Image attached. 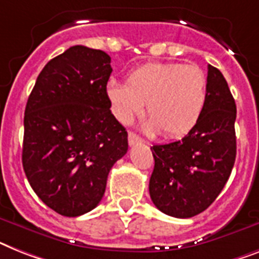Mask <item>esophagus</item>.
<instances>
[{"instance_id":"34e87169","label":"esophagus","mask_w":259,"mask_h":259,"mask_svg":"<svg viewBox=\"0 0 259 259\" xmlns=\"http://www.w3.org/2000/svg\"><path fill=\"white\" fill-rule=\"evenodd\" d=\"M140 143H142V139L139 138L138 135L132 131L128 132V144L135 145V144H140Z\"/></svg>"}]
</instances>
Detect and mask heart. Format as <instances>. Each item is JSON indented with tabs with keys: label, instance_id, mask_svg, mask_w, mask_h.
Segmentation results:
<instances>
[{
	"label": "heart",
	"instance_id": "heart-1",
	"mask_svg": "<svg viewBox=\"0 0 259 259\" xmlns=\"http://www.w3.org/2000/svg\"><path fill=\"white\" fill-rule=\"evenodd\" d=\"M107 96L117 120L128 123L147 103L148 132L181 138L200 120L208 98V79L201 67L183 63L152 62L139 66L125 84L111 82Z\"/></svg>",
	"mask_w": 259,
	"mask_h": 259
}]
</instances>
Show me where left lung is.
Returning <instances> with one entry per match:
<instances>
[{"mask_svg":"<svg viewBox=\"0 0 259 259\" xmlns=\"http://www.w3.org/2000/svg\"><path fill=\"white\" fill-rule=\"evenodd\" d=\"M208 98L197 124L181 140L151 147L149 194L159 210L189 219L209 208L236 161V102L219 68L208 66Z\"/></svg>","mask_w":259,"mask_h":259,"instance_id":"8db88e82","label":"left lung"}]
</instances>
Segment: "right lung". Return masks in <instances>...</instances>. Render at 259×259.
I'll return each mask as SVG.
<instances>
[{"label":"right lung","instance_id":"add662e5","mask_svg":"<svg viewBox=\"0 0 259 259\" xmlns=\"http://www.w3.org/2000/svg\"><path fill=\"white\" fill-rule=\"evenodd\" d=\"M110 63L104 51L72 46L48 62L27 99L23 170L38 197L66 217L99 204L127 153L128 134L107 96Z\"/></svg>","mask_w":259,"mask_h":259}]
</instances>
